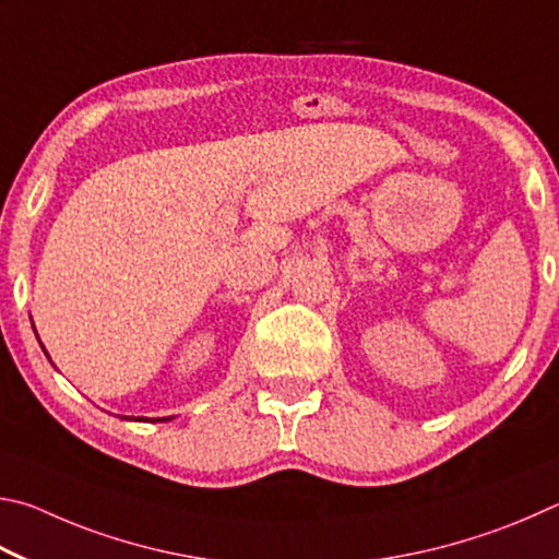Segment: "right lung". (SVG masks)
<instances>
[{"instance_id": "obj_1", "label": "right lung", "mask_w": 559, "mask_h": 559, "mask_svg": "<svg viewBox=\"0 0 559 559\" xmlns=\"http://www.w3.org/2000/svg\"><path fill=\"white\" fill-rule=\"evenodd\" d=\"M122 419H132V417H127V415H122ZM162 419H171V417H162ZM136 423H144V417H136ZM152 423H156V419H152Z\"/></svg>"}]
</instances>
